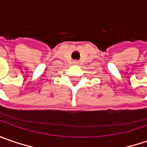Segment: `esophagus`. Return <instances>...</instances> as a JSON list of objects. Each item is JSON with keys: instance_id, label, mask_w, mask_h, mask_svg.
<instances>
[{"instance_id": "esophagus-1", "label": "esophagus", "mask_w": 147, "mask_h": 147, "mask_svg": "<svg viewBox=\"0 0 147 147\" xmlns=\"http://www.w3.org/2000/svg\"><path fill=\"white\" fill-rule=\"evenodd\" d=\"M78 63H79L78 61H74V64H75V65H78Z\"/></svg>"}]
</instances>
